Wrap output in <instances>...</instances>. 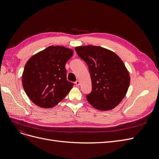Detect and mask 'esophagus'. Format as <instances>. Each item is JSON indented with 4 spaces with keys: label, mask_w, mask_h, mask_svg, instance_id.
Instances as JSON below:
<instances>
[{
    "label": "esophagus",
    "mask_w": 159,
    "mask_h": 159,
    "mask_svg": "<svg viewBox=\"0 0 159 159\" xmlns=\"http://www.w3.org/2000/svg\"><path fill=\"white\" fill-rule=\"evenodd\" d=\"M75 85H76V86H79L80 85V81H78V80H77L75 82Z\"/></svg>",
    "instance_id": "34e87169"
}]
</instances>
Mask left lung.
<instances>
[{
    "label": "left lung",
    "instance_id": "obj_1",
    "mask_svg": "<svg viewBox=\"0 0 159 159\" xmlns=\"http://www.w3.org/2000/svg\"><path fill=\"white\" fill-rule=\"evenodd\" d=\"M75 50L89 71L92 90L86 95L88 102L101 111L115 108L130 84L129 73L123 61L113 52L100 46H78Z\"/></svg>",
    "mask_w": 159,
    "mask_h": 159
}]
</instances>
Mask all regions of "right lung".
Returning a JSON list of instances; mask_svg holds the SVG:
<instances>
[{"label": "right lung", "instance_id": "add662e5", "mask_svg": "<svg viewBox=\"0 0 159 159\" xmlns=\"http://www.w3.org/2000/svg\"><path fill=\"white\" fill-rule=\"evenodd\" d=\"M74 51L64 46H50L28 60L22 74L26 95L38 107H54L74 86L66 78V64Z\"/></svg>", "mask_w": 159, "mask_h": 159}]
</instances>
